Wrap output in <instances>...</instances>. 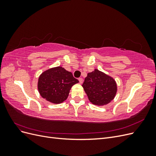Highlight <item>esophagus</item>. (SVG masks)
Returning <instances> with one entry per match:
<instances>
[{"instance_id":"obj_1","label":"esophagus","mask_w":156,"mask_h":156,"mask_svg":"<svg viewBox=\"0 0 156 156\" xmlns=\"http://www.w3.org/2000/svg\"><path fill=\"white\" fill-rule=\"evenodd\" d=\"M79 81L80 84H82L83 82V79L82 78H79Z\"/></svg>"}]
</instances>
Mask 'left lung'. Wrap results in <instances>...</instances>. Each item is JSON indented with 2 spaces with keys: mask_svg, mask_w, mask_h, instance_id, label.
Wrapping results in <instances>:
<instances>
[{
  "mask_svg": "<svg viewBox=\"0 0 156 156\" xmlns=\"http://www.w3.org/2000/svg\"><path fill=\"white\" fill-rule=\"evenodd\" d=\"M82 87L89 101L97 106L109 103L114 100L118 90L115 79L98 69L87 74Z\"/></svg>",
  "mask_w": 156,
  "mask_h": 156,
  "instance_id": "8db88e82",
  "label": "left lung"
}]
</instances>
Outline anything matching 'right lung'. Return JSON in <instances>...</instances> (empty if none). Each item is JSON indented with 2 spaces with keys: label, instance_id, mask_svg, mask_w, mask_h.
Here are the masks:
<instances>
[{
  "label": "right lung",
  "instance_id": "add662e5",
  "mask_svg": "<svg viewBox=\"0 0 156 156\" xmlns=\"http://www.w3.org/2000/svg\"><path fill=\"white\" fill-rule=\"evenodd\" d=\"M78 83L72 73L62 66H56L40 74L37 81V90L45 100L59 104L66 100L71 88Z\"/></svg>",
  "mask_w": 156,
  "mask_h": 156
}]
</instances>
